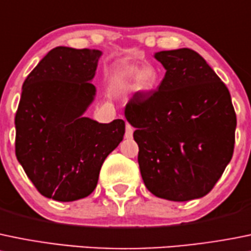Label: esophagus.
<instances>
[{"label":"esophagus","mask_w":251,"mask_h":251,"mask_svg":"<svg viewBox=\"0 0 251 251\" xmlns=\"http://www.w3.org/2000/svg\"><path fill=\"white\" fill-rule=\"evenodd\" d=\"M133 135V127L128 123H126V130H125V137L126 138H132Z\"/></svg>","instance_id":"esophagus-1"}]
</instances>
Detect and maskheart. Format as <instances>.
Returning <instances> with one entry per match:
<instances>
[{
	"label": "heart",
	"instance_id": "1",
	"mask_svg": "<svg viewBox=\"0 0 251 251\" xmlns=\"http://www.w3.org/2000/svg\"><path fill=\"white\" fill-rule=\"evenodd\" d=\"M132 81V88L138 92H146L152 88L157 82V71L150 65L137 69L133 65L120 67L114 72L113 83L116 87L127 86Z\"/></svg>",
	"mask_w": 251,
	"mask_h": 251
}]
</instances>
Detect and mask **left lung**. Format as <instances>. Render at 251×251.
I'll return each instance as SVG.
<instances>
[{"label": "left lung", "mask_w": 251, "mask_h": 251, "mask_svg": "<svg viewBox=\"0 0 251 251\" xmlns=\"http://www.w3.org/2000/svg\"><path fill=\"white\" fill-rule=\"evenodd\" d=\"M165 69L157 91L137 92L125 106L138 145L146 187L169 201L207 195L234 151L237 116L226 84L191 49L159 51Z\"/></svg>", "instance_id": "obj_1"}]
</instances>
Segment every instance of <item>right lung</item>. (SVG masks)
Wrapping results in <instances>:
<instances>
[{"instance_id": "obj_1", "label": "right lung", "mask_w": 251, "mask_h": 251, "mask_svg": "<svg viewBox=\"0 0 251 251\" xmlns=\"http://www.w3.org/2000/svg\"><path fill=\"white\" fill-rule=\"evenodd\" d=\"M101 51L57 46L28 75L16 113V155L43 196L84 199L98 184L109 153L123 141L125 121L100 124L83 114L93 103Z\"/></svg>"}]
</instances>
